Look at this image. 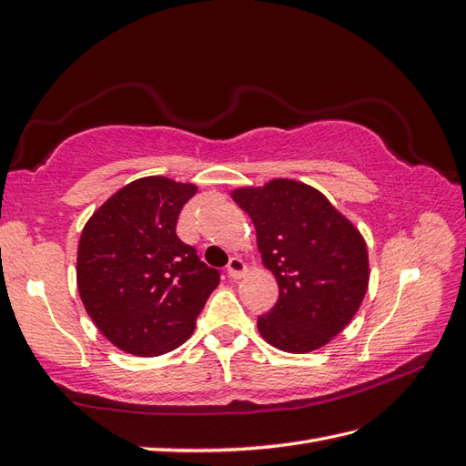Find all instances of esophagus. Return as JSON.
I'll list each match as a JSON object with an SVG mask.
<instances>
[{"instance_id": "1", "label": "esophagus", "mask_w": 466, "mask_h": 466, "mask_svg": "<svg viewBox=\"0 0 466 466\" xmlns=\"http://www.w3.org/2000/svg\"><path fill=\"white\" fill-rule=\"evenodd\" d=\"M226 272H228V276L232 278V279H238V278H242L244 276V272H246V264L242 262L240 258H230V262H228V266H226Z\"/></svg>"}]
</instances>
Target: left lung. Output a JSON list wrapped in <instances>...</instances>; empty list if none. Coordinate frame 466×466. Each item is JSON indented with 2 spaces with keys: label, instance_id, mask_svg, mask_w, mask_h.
Masks as SVG:
<instances>
[{
  "label": "left lung",
  "instance_id": "8db88e82",
  "mask_svg": "<svg viewBox=\"0 0 466 466\" xmlns=\"http://www.w3.org/2000/svg\"><path fill=\"white\" fill-rule=\"evenodd\" d=\"M232 198L252 218L258 250L279 286L276 306L258 318L262 338L289 353L326 345L351 321L370 282L360 230L296 180L240 188Z\"/></svg>",
  "mask_w": 466,
  "mask_h": 466
}]
</instances>
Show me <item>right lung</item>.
I'll return each instance as SVG.
<instances>
[{
	"mask_svg": "<svg viewBox=\"0 0 466 466\" xmlns=\"http://www.w3.org/2000/svg\"><path fill=\"white\" fill-rule=\"evenodd\" d=\"M197 187L138 178L85 224L77 288L95 326L118 350L155 357L187 341L220 272L177 236Z\"/></svg>",
	"mask_w": 466,
	"mask_h": 466,
	"instance_id": "right-lung-1",
	"label": "right lung"
}]
</instances>
